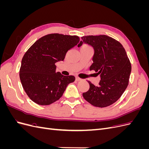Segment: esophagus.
I'll return each mask as SVG.
<instances>
[{"mask_svg":"<svg viewBox=\"0 0 149 149\" xmlns=\"http://www.w3.org/2000/svg\"><path fill=\"white\" fill-rule=\"evenodd\" d=\"M81 79L78 78V77H76V81H81Z\"/></svg>","mask_w":149,"mask_h":149,"instance_id":"34e87169","label":"esophagus"}]
</instances>
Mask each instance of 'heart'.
I'll list each match as a JSON object with an SVG mask.
<instances>
[{
    "label": "heart",
    "instance_id": "b5f03b06",
    "mask_svg": "<svg viewBox=\"0 0 149 149\" xmlns=\"http://www.w3.org/2000/svg\"><path fill=\"white\" fill-rule=\"evenodd\" d=\"M82 48H90V47H88V46H86V45H84V46H83Z\"/></svg>",
    "mask_w": 149,
    "mask_h": 149
}]
</instances>
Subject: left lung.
I'll return each mask as SVG.
<instances>
[{
    "label": "left lung",
    "instance_id": "1",
    "mask_svg": "<svg viewBox=\"0 0 149 149\" xmlns=\"http://www.w3.org/2000/svg\"><path fill=\"white\" fill-rule=\"evenodd\" d=\"M83 43L93 48V63L89 70L101 78L98 86L88 81L89 89L83 96L94 106H109L119 100L129 84L131 65L127 53L119 42L106 35L85 36L78 47Z\"/></svg>",
    "mask_w": 149,
    "mask_h": 149
}]
</instances>
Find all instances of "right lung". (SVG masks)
I'll list each match as a JSON object with an SVG mask.
<instances>
[{"instance_id":"obj_1","label":"right lung","mask_w":149,"mask_h":149,"mask_svg":"<svg viewBox=\"0 0 149 149\" xmlns=\"http://www.w3.org/2000/svg\"><path fill=\"white\" fill-rule=\"evenodd\" d=\"M79 42L78 36L52 33L40 38L25 53L22 60L20 79L31 101L46 106L58 101L67 86L74 81V76L56 72L57 62Z\"/></svg>"}]
</instances>
